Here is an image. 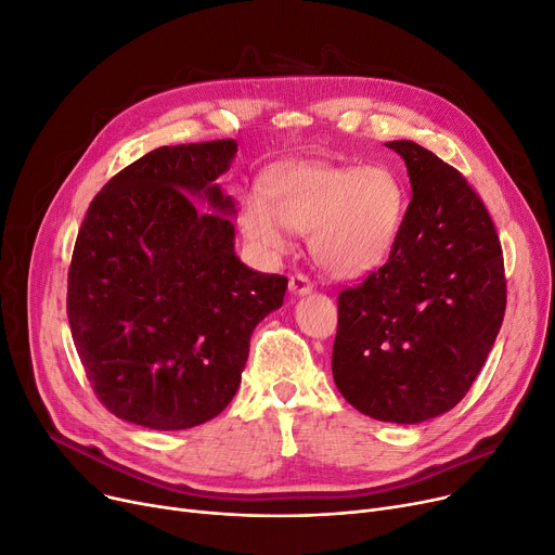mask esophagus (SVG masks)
Here are the masks:
<instances>
[{"label": "esophagus", "mask_w": 555, "mask_h": 555, "mask_svg": "<svg viewBox=\"0 0 555 555\" xmlns=\"http://www.w3.org/2000/svg\"><path fill=\"white\" fill-rule=\"evenodd\" d=\"M287 287H291V293L297 295V297H304V295H310V293H312V283H310L308 276H304V274L291 276V283H287Z\"/></svg>", "instance_id": "34e87169"}]
</instances>
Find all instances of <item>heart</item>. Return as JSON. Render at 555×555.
<instances>
[{"instance_id": "b5f03b06", "label": "heart", "mask_w": 555, "mask_h": 555, "mask_svg": "<svg viewBox=\"0 0 555 555\" xmlns=\"http://www.w3.org/2000/svg\"><path fill=\"white\" fill-rule=\"evenodd\" d=\"M247 197L240 227L262 251H283L287 232L310 235V249L335 276L367 274L388 260L403 222V188L380 165L335 167L287 163Z\"/></svg>"}]
</instances>
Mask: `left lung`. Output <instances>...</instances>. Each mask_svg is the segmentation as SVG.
<instances>
[{"label":"left lung","instance_id":"1","mask_svg":"<svg viewBox=\"0 0 555 555\" xmlns=\"http://www.w3.org/2000/svg\"><path fill=\"white\" fill-rule=\"evenodd\" d=\"M413 199L378 272L337 297L333 380L367 417L420 424L461 401L505 312L501 245L465 177L413 140H392Z\"/></svg>","mask_w":555,"mask_h":555}]
</instances>
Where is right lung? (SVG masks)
<instances>
[{"instance_id":"1","label":"right lung","mask_w":555,"mask_h":555,"mask_svg":"<svg viewBox=\"0 0 555 555\" xmlns=\"http://www.w3.org/2000/svg\"><path fill=\"white\" fill-rule=\"evenodd\" d=\"M235 154V140L158 147L86 212L67 320L94 395L119 420L181 430L220 415L256 324L283 306L287 279L235 256V202L215 183Z\"/></svg>"}]
</instances>
